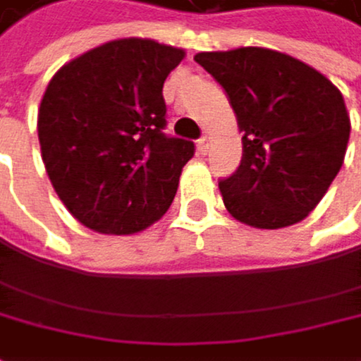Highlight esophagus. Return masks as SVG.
Instances as JSON below:
<instances>
[{
  "mask_svg": "<svg viewBox=\"0 0 361 361\" xmlns=\"http://www.w3.org/2000/svg\"><path fill=\"white\" fill-rule=\"evenodd\" d=\"M209 145H212V137H209V135H203V137L199 139V152H201V154H207V152H209Z\"/></svg>",
  "mask_w": 361,
  "mask_h": 361,
  "instance_id": "1",
  "label": "esophagus"
}]
</instances>
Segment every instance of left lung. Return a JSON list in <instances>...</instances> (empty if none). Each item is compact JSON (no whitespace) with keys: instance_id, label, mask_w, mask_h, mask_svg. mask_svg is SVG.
Returning <instances> with one entry per match:
<instances>
[{"instance_id":"obj_1","label":"left lung","mask_w":361,"mask_h":361,"mask_svg":"<svg viewBox=\"0 0 361 361\" xmlns=\"http://www.w3.org/2000/svg\"><path fill=\"white\" fill-rule=\"evenodd\" d=\"M238 117L242 162L218 186L228 214L257 228L304 220L338 175L351 121L343 94L304 61L259 47L199 53Z\"/></svg>"}]
</instances>
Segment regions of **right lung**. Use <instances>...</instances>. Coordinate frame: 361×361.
Returning <instances> with one entry per match:
<instances>
[{
  "label": "right lung",
  "instance_id": "add662e5",
  "mask_svg": "<svg viewBox=\"0 0 361 361\" xmlns=\"http://www.w3.org/2000/svg\"><path fill=\"white\" fill-rule=\"evenodd\" d=\"M184 59L154 40L106 42L66 63L47 87L38 139L51 184L81 224L130 235L173 203L195 143L169 137L162 85Z\"/></svg>",
  "mask_w": 361,
  "mask_h": 361
}]
</instances>
